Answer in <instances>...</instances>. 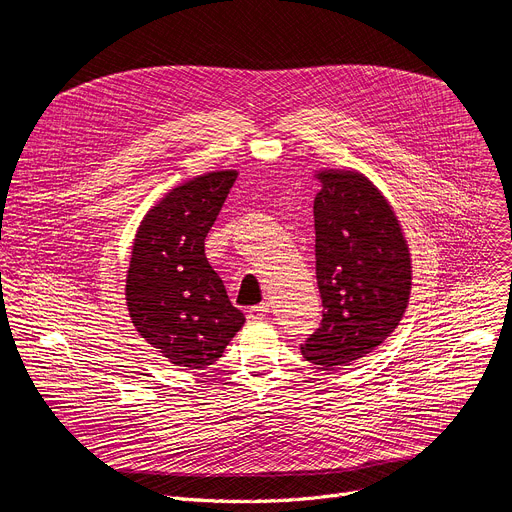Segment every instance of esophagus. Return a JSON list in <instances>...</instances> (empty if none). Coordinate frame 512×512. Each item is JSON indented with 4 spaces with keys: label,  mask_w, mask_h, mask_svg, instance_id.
Segmentation results:
<instances>
[{
    "label": "esophagus",
    "mask_w": 512,
    "mask_h": 512,
    "mask_svg": "<svg viewBox=\"0 0 512 512\" xmlns=\"http://www.w3.org/2000/svg\"><path fill=\"white\" fill-rule=\"evenodd\" d=\"M267 314H269V304H259V306H253L247 310V320L259 322V320L267 318Z\"/></svg>",
    "instance_id": "obj_1"
}]
</instances>
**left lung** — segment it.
I'll return each mask as SVG.
<instances>
[{
  "instance_id": "left-lung-1",
  "label": "left lung",
  "mask_w": 512,
  "mask_h": 512,
  "mask_svg": "<svg viewBox=\"0 0 512 512\" xmlns=\"http://www.w3.org/2000/svg\"><path fill=\"white\" fill-rule=\"evenodd\" d=\"M314 200L320 328L302 348L326 371L350 367L399 326L411 294V259L397 216L358 172L324 170Z\"/></svg>"
}]
</instances>
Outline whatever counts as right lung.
I'll return each instance as SVG.
<instances>
[{
    "instance_id": "obj_1",
    "label": "right lung",
    "mask_w": 512,
    "mask_h": 512,
    "mask_svg": "<svg viewBox=\"0 0 512 512\" xmlns=\"http://www.w3.org/2000/svg\"><path fill=\"white\" fill-rule=\"evenodd\" d=\"M235 170L208 172L170 190L141 221L125 285L137 332L174 367L204 369L245 324L204 255Z\"/></svg>"
}]
</instances>
